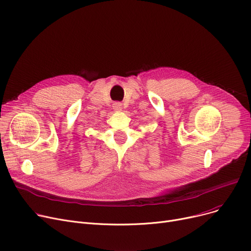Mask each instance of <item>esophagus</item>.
<instances>
[{"label": "esophagus", "mask_w": 251, "mask_h": 251, "mask_svg": "<svg viewBox=\"0 0 251 251\" xmlns=\"http://www.w3.org/2000/svg\"><path fill=\"white\" fill-rule=\"evenodd\" d=\"M113 109L115 111H121L122 110V103L121 102H114Z\"/></svg>", "instance_id": "34e87169"}]
</instances>
